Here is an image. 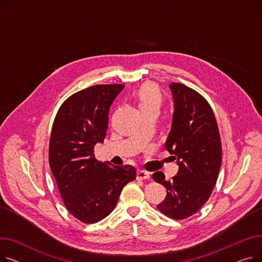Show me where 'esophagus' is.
<instances>
[{
	"label": "esophagus",
	"mask_w": 262,
	"mask_h": 262,
	"mask_svg": "<svg viewBox=\"0 0 262 262\" xmlns=\"http://www.w3.org/2000/svg\"><path fill=\"white\" fill-rule=\"evenodd\" d=\"M137 178H138V180H141V181H143V180H149L150 175H149V173L146 172V171L138 170V171H137Z\"/></svg>",
	"instance_id": "1"
}]
</instances>
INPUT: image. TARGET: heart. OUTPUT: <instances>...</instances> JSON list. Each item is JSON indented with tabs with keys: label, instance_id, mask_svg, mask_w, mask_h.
I'll use <instances>...</instances> for the list:
<instances>
[{
	"label": "heart",
	"instance_id": "b5f03b06",
	"mask_svg": "<svg viewBox=\"0 0 262 262\" xmlns=\"http://www.w3.org/2000/svg\"><path fill=\"white\" fill-rule=\"evenodd\" d=\"M136 100L140 110L144 114L148 110L159 109L162 102V95L155 84L146 82L136 92Z\"/></svg>",
	"mask_w": 262,
	"mask_h": 262
}]
</instances>
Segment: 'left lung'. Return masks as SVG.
I'll use <instances>...</instances> for the list:
<instances>
[{
    "instance_id": "8db88e82",
    "label": "left lung",
    "mask_w": 262,
    "mask_h": 262,
    "mask_svg": "<svg viewBox=\"0 0 262 262\" xmlns=\"http://www.w3.org/2000/svg\"><path fill=\"white\" fill-rule=\"evenodd\" d=\"M169 87L174 112L166 148L174 155L178 172L171 181H166L162 172H155L153 180L167 189V198L157 205L158 210L171 219L183 220L208 201L221 168L222 147L208 102L180 82Z\"/></svg>"
}]
</instances>
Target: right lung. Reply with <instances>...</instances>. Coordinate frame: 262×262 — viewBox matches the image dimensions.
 <instances>
[{"mask_svg":"<svg viewBox=\"0 0 262 262\" xmlns=\"http://www.w3.org/2000/svg\"><path fill=\"white\" fill-rule=\"evenodd\" d=\"M124 85H95L67 99L55 118L49 162L67 209L79 221L95 223L112 212L121 191L136 178L133 166L95 159L103 143L109 108Z\"/></svg>","mask_w":262,"mask_h":262,"instance_id":"right-lung-1","label":"right lung"}]
</instances>
